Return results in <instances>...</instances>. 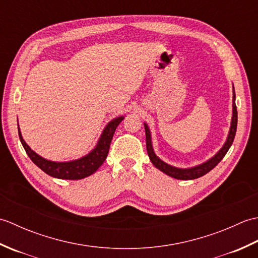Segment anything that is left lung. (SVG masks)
Returning <instances> with one entry per match:
<instances>
[{
  "mask_svg": "<svg viewBox=\"0 0 258 258\" xmlns=\"http://www.w3.org/2000/svg\"><path fill=\"white\" fill-rule=\"evenodd\" d=\"M145 126V135H146V150H147V154L150 156L151 162L154 164V166H156L158 169H161L162 172L167 174L168 176L177 178V179H195L199 178L203 175L207 174L210 171L215 167L218 163H220L223 157L225 156L227 151L229 150V147L232 146L234 139H235V134H236V128H237V108H236V104H235V91H234V96H233V117H232V125H231V130H229V134L226 143L224 144L222 147V150L217 153V154L211 158L210 161H207L206 163L202 164V165H199L193 168H187V169H182V168H176L173 167L168 164L164 163L158 158L155 153L153 152V147H152V142H151V133L150 130L147 127V125L144 124Z\"/></svg>",
  "mask_w": 258,
  "mask_h": 258,
  "instance_id": "8db88e82",
  "label": "left lung"
}]
</instances>
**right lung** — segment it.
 <instances>
[{
  "instance_id": "add662e5",
  "label": "right lung",
  "mask_w": 258,
  "mask_h": 258,
  "mask_svg": "<svg viewBox=\"0 0 258 258\" xmlns=\"http://www.w3.org/2000/svg\"><path fill=\"white\" fill-rule=\"evenodd\" d=\"M123 116L117 117L109 122L105 130L103 131L102 136L96 147L93 150L89 155L80 158L73 162H65V163H56L47 161L45 158L37 155L35 152H33L29 145L25 143L21 135V131L19 127V136L21 140V143L23 145L26 154L32 160V162L35 164L36 166L40 167L43 172L50 175V176L61 178V179H82L84 177L90 176L93 173H95L98 167H100L104 161L106 160L109 145L113 139V135L115 133V130L118 126V124L123 120Z\"/></svg>"
}]
</instances>
